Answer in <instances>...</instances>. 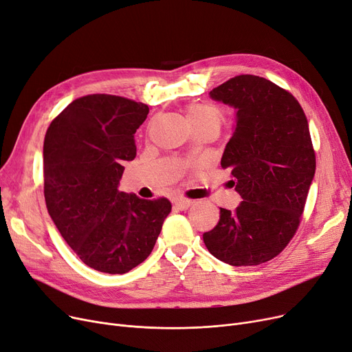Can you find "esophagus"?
Returning <instances> with one entry per match:
<instances>
[{"instance_id": "esophagus-1", "label": "esophagus", "mask_w": 352, "mask_h": 352, "mask_svg": "<svg viewBox=\"0 0 352 352\" xmlns=\"http://www.w3.org/2000/svg\"><path fill=\"white\" fill-rule=\"evenodd\" d=\"M192 203H194L192 200H188V198H182V197H178L174 200V206L178 210H187Z\"/></svg>"}]
</instances>
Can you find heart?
<instances>
[{
	"label": "heart",
	"instance_id": "b5f03b06",
	"mask_svg": "<svg viewBox=\"0 0 352 352\" xmlns=\"http://www.w3.org/2000/svg\"><path fill=\"white\" fill-rule=\"evenodd\" d=\"M187 119L192 129L201 126H212L220 129L226 119L224 112L216 104L210 103H195L190 104L186 111Z\"/></svg>",
	"mask_w": 352,
	"mask_h": 352
}]
</instances>
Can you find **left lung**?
Segmentation results:
<instances>
[{
    "instance_id": "obj_1",
    "label": "left lung",
    "mask_w": 352,
    "mask_h": 352,
    "mask_svg": "<svg viewBox=\"0 0 352 352\" xmlns=\"http://www.w3.org/2000/svg\"><path fill=\"white\" fill-rule=\"evenodd\" d=\"M210 96L237 109L221 166L243 201L220 208L203 240L224 263L257 266L276 257L299 227L316 168L308 119L292 94L253 74L232 78Z\"/></svg>"
}]
</instances>
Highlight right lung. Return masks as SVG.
Segmentation results:
<instances>
[{"label":"right lung","instance_id":"add662e5","mask_svg":"<svg viewBox=\"0 0 352 352\" xmlns=\"http://www.w3.org/2000/svg\"><path fill=\"white\" fill-rule=\"evenodd\" d=\"M145 103L113 95L73 100L45 132L44 198L57 230L89 267L122 274L151 254L171 212L168 198L144 200L118 190Z\"/></svg>","mask_w":352,"mask_h":352}]
</instances>
